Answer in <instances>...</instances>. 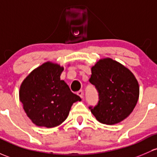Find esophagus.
Wrapping results in <instances>:
<instances>
[{
	"label": "esophagus",
	"instance_id": "esophagus-1",
	"mask_svg": "<svg viewBox=\"0 0 157 157\" xmlns=\"http://www.w3.org/2000/svg\"><path fill=\"white\" fill-rule=\"evenodd\" d=\"M77 95L80 97V98H83V92L82 90H80V91L77 92Z\"/></svg>",
	"mask_w": 157,
	"mask_h": 157
}]
</instances>
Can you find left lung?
Wrapping results in <instances>:
<instances>
[{
	"instance_id": "1",
	"label": "left lung",
	"mask_w": 157,
	"mask_h": 157,
	"mask_svg": "<svg viewBox=\"0 0 157 157\" xmlns=\"http://www.w3.org/2000/svg\"><path fill=\"white\" fill-rule=\"evenodd\" d=\"M90 82L98 93V101L90 106L100 123L113 125L132 112L139 96V86L133 74L111 59H101L92 67Z\"/></svg>"
}]
</instances>
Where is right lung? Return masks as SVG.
I'll return each instance as SVG.
<instances>
[{
	"mask_svg": "<svg viewBox=\"0 0 157 157\" xmlns=\"http://www.w3.org/2000/svg\"><path fill=\"white\" fill-rule=\"evenodd\" d=\"M63 67L46 62L34 69L22 82L19 100L31 121L38 126L52 128L63 123L80 96L60 80Z\"/></svg>",
	"mask_w": 157,
	"mask_h": 157,
	"instance_id": "add662e5",
	"label": "right lung"
}]
</instances>
